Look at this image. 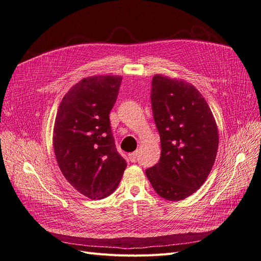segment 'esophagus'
Listing matches in <instances>:
<instances>
[{
  "mask_svg": "<svg viewBox=\"0 0 261 261\" xmlns=\"http://www.w3.org/2000/svg\"><path fill=\"white\" fill-rule=\"evenodd\" d=\"M128 159L130 162H136L138 159V151H134L128 154Z\"/></svg>",
  "mask_w": 261,
  "mask_h": 261,
  "instance_id": "obj_1",
  "label": "esophagus"
}]
</instances>
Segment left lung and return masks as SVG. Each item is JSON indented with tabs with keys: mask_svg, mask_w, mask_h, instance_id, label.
Wrapping results in <instances>:
<instances>
[{
	"mask_svg": "<svg viewBox=\"0 0 261 261\" xmlns=\"http://www.w3.org/2000/svg\"><path fill=\"white\" fill-rule=\"evenodd\" d=\"M150 99L161 156L146 175L162 198L181 200L204 183L212 169L219 145L217 124L201 93L184 81L153 76Z\"/></svg>",
	"mask_w": 261,
	"mask_h": 261,
	"instance_id": "1",
	"label": "left lung"
}]
</instances>
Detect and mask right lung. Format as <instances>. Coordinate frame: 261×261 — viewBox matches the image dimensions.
<instances>
[{
  "mask_svg": "<svg viewBox=\"0 0 261 261\" xmlns=\"http://www.w3.org/2000/svg\"><path fill=\"white\" fill-rule=\"evenodd\" d=\"M121 76L84 78L69 89L58 110L53 148L63 175L90 199L111 195L126 161L117 152L110 123Z\"/></svg>",
  "mask_w": 261,
  "mask_h": 261,
  "instance_id": "obj_1",
  "label": "right lung"
}]
</instances>
